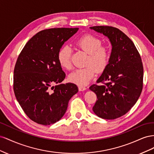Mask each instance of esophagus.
I'll return each instance as SVG.
<instances>
[{"mask_svg":"<svg viewBox=\"0 0 154 154\" xmlns=\"http://www.w3.org/2000/svg\"><path fill=\"white\" fill-rule=\"evenodd\" d=\"M78 89L80 91H85L87 89V88L84 86H81V85H79L78 86Z\"/></svg>","mask_w":154,"mask_h":154,"instance_id":"1","label":"esophagus"}]
</instances>
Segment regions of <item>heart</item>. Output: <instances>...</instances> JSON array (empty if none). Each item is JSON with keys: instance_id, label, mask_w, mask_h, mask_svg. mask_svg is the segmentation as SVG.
Wrapping results in <instances>:
<instances>
[{"instance_id": "b5f03b06", "label": "heart", "mask_w": 154, "mask_h": 154, "mask_svg": "<svg viewBox=\"0 0 154 154\" xmlns=\"http://www.w3.org/2000/svg\"><path fill=\"white\" fill-rule=\"evenodd\" d=\"M76 48L88 54L85 62V68L78 69L69 76V81L78 85L88 84L94 77L96 71H104L108 66L110 60L109 49L101 46V41L91 35L81 36L75 42ZM72 50L68 45H65L60 49L58 53V61L60 66L66 69L71 68Z\"/></svg>"}]
</instances>
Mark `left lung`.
<instances>
[{
  "instance_id": "obj_1",
  "label": "left lung",
  "mask_w": 154,
  "mask_h": 154,
  "mask_svg": "<svg viewBox=\"0 0 154 154\" xmlns=\"http://www.w3.org/2000/svg\"><path fill=\"white\" fill-rule=\"evenodd\" d=\"M91 29L109 39L112 51L108 66L90 90L97 99L92 108L98 117L114 119L125 115L138 100L143 88V67L133 42L119 29L93 26Z\"/></svg>"
}]
</instances>
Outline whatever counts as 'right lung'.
Wrapping results in <instances>:
<instances>
[{
    "mask_svg": "<svg viewBox=\"0 0 154 154\" xmlns=\"http://www.w3.org/2000/svg\"><path fill=\"white\" fill-rule=\"evenodd\" d=\"M78 29L41 31L27 42L18 56L14 69V92L26 114L37 123L49 125L58 122L69 101L78 92L74 83L58 84L66 74L57 58L63 44Z\"/></svg>",
    "mask_w": 154,
    "mask_h": 154,
    "instance_id": "1",
    "label": "right lung"
}]
</instances>
